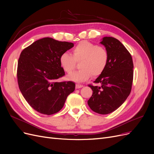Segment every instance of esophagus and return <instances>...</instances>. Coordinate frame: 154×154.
<instances>
[{"mask_svg":"<svg viewBox=\"0 0 154 154\" xmlns=\"http://www.w3.org/2000/svg\"><path fill=\"white\" fill-rule=\"evenodd\" d=\"M83 87V85H80V84H76V88H82Z\"/></svg>","mask_w":154,"mask_h":154,"instance_id":"esophagus-1","label":"esophagus"}]
</instances>
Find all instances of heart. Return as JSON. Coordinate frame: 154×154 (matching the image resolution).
I'll use <instances>...</instances> for the list:
<instances>
[{
	"label": "heart",
	"instance_id": "1",
	"mask_svg": "<svg viewBox=\"0 0 154 154\" xmlns=\"http://www.w3.org/2000/svg\"><path fill=\"white\" fill-rule=\"evenodd\" d=\"M72 55L67 52L63 53L60 57V63L64 71L71 73L79 62L78 71L70 74V80L82 82L89 79L92 75L97 77L102 74L109 62V54L103 46L97 45L88 41H82L72 50Z\"/></svg>",
	"mask_w": 154,
	"mask_h": 154
}]
</instances>
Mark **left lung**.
<instances>
[{"label":"left lung","instance_id":"left-lung-1","mask_svg":"<svg viewBox=\"0 0 154 154\" xmlns=\"http://www.w3.org/2000/svg\"><path fill=\"white\" fill-rule=\"evenodd\" d=\"M101 44L108 51L109 62L94 82L99 85H88L93 92L87 103L95 112L108 114L118 109L131 92L134 64L131 54L118 39L106 36Z\"/></svg>","mask_w":154,"mask_h":154}]
</instances>
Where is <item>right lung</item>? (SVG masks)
Returning <instances> with one entry per match:
<instances>
[{
	"label": "right lung",
	"instance_id": "add662e5",
	"mask_svg": "<svg viewBox=\"0 0 154 154\" xmlns=\"http://www.w3.org/2000/svg\"><path fill=\"white\" fill-rule=\"evenodd\" d=\"M73 46L71 42L47 37L35 41L20 53L17 73L18 87L27 103L40 114L58 112L75 89L72 82H57L65 75L60 55Z\"/></svg>",
	"mask_w": 154,
	"mask_h": 154
}]
</instances>
